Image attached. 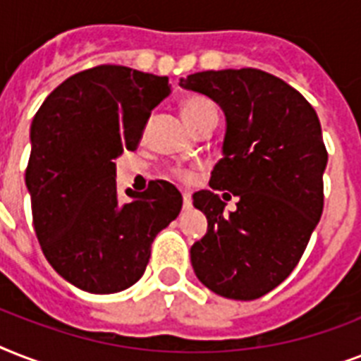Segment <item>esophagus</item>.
I'll list each match as a JSON object with an SVG mask.
<instances>
[{
  "label": "esophagus",
  "instance_id": "34e87169",
  "mask_svg": "<svg viewBox=\"0 0 361 361\" xmlns=\"http://www.w3.org/2000/svg\"><path fill=\"white\" fill-rule=\"evenodd\" d=\"M192 206V197L189 191H183V209H189Z\"/></svg>",
  "mask_w": 361,
  "mask_h": 361
}]
</instances>
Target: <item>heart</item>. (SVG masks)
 Segmentation results:
<instances>
[{
    "label": "heart",
    "mask_w": 361,
    "mask_h": 361,
    "mask_svg": "<svg viewBox=\"0 0 361 361\" xmlns=\"http://www.w3.org/2000/svg\"><path fill=\"white\" fill-rule=\"evenodd\" d=\"M181 116H183V120L187 121L189 127H197L200 121H204L209 116H217V110H215L214 103L208 101V99L204 97H187L183 103H181ZM176 176L183 181H191L192 174L191 172H187V170H176Z\"/></svg>",
    "instance_id": "obj_1"
}]
</instances>
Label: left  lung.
<instances>
[{"label":"left lung","mask_w":361,"mask_h":361,"mask_svg":"<svg viewBox=\"0 0 361 361\" xmlns=\"http://www.w3.org/2000/svg\"><path fill=\"white\" fill-rule=\"evenodd\" d=\"M181 82L226 116L214 191L192 195L208 219L191 247L192 269L219 296L257 300L292 274L322 215L328 152L319 116L302 93L260 69L204 71ZM217 190L238 197L236 212L224 215Z\"/></svg>","instance_id":"1"}]
</instances>
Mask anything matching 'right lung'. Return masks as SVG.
I'll list each match as a JSON object with an SVG mask.
<instances>
[{"label": "right lung", "instance_id": "obj_1", "mask_svg": "<svg viewBox=\"0 0 361 361\" xmlns=\"http://www.w3.org/2000/svg\"><path fill=\"white\" fill-rule=\"evenodd\" d=\"M169 78L121 65H97L54 90L31 123L25 185L37 240L71 285L112 294L140 279L152 243L180 215L181 192L152 181L121 202L116 159L136 149Z\"/></svg>", "mask_w": 361, "mask_h": 361}]
</instances>
